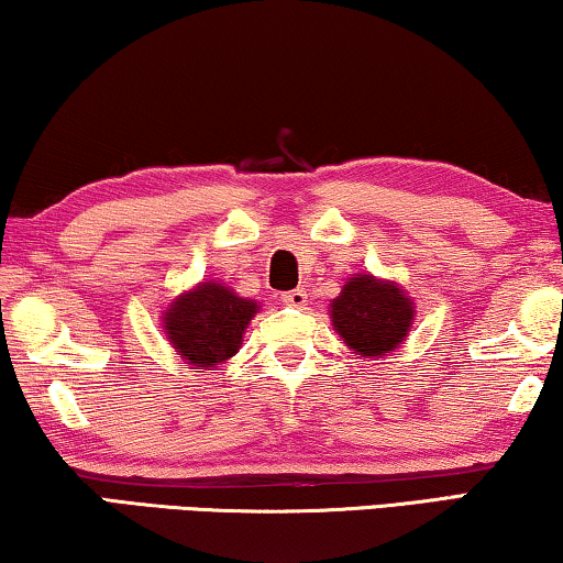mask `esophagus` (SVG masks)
Listing matches in <instances>:
<instances>
[{
  "instance_id": "1",
  "label": "esophagus",
  "mask_w": 563,
  "mask_h": 563,
  "mask_svg": "<svg viewBox=\"0 0 563 563\" xmlns=\"http://www.w3.org/2000/svg\"><path fill=\"white\" fill-rule=\"evenodd\" d=\"M282 302L289 307H305L307 305V291L305 289H289L282 295Z\"/></svg>"
}]
</instances>
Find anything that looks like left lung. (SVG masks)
<instances>
[{
    "label": "left lung",
    "instance_id": "obj_1",
    "mask_svg": "<svg viewBox=\"0 0 563 563\" xmlns=\"http://www.w3.org/2000/svg\"><path fill=\"white\" fill-rule=\"evenodd\" d=\"M333 328L361 356H384L405 341L412 325V302L397 284L372 274L351 276L333 299Z\"/></svg>",
    "mask_w": 563,
    "mask_h": 563
}]
</instances>
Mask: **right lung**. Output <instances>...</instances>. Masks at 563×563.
<instances>
[{
  "label": "right lung",
  "instance_id": "1",
  "mask_svg": "<svg viewBox=\"0 0 563 563\" xmlns=\"http://www.w3.org/2000/svg\"><path fill=\"white\" fill-rule=\"evenodd\" d=\"M256 310L258 305L251 299L238 297L222 284L205 282L168 307L164 328L181 358L214 368L235 356Z\"/></svg>",
  "mask_w": 563,
  "mask_h": 563
}]
</instances>
